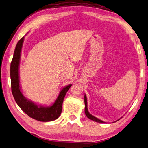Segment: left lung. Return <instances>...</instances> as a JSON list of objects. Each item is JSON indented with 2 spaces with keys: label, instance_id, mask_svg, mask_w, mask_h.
Masks as SVG:
<instances>
[{
  "label": "left lung",
  "instance_id": "1",
  "mask_svg": "<svg viewBox=\"0 0 148 148\" xmlns=\"http://www.w3.org/2000/svg\"><path fill=\"white\" fill-rule=\"evenodd\" d=\"M84 104H85V109H84V112H85V114L87 116L88 118L89 119H92V120L94 121H96V122H98V123H104V122L102 120H100L98 118H95V116H92L91 114H90L88 111V108H87V99H86V95H84Z\"/></svg>",
  "mask_w": 148,
  "mask_h": 148
}]
</instances>
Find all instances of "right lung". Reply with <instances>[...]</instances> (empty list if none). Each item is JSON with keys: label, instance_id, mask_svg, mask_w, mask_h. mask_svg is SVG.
Instances as JSON below:
<instances>
[{"label": "right lung", "instance_id": "right-lung-1", "mask_svg": "<svg viewBox=\"0 0 148 148\" xmlns=\"http://www.w3.org/2000/svg\"><path fill=\"white\" fill-rule=\"evenodd\" d=\"M23 40L24 37L18 42L14 49L13 58L11 63L10 75L12 95L18 106L30 118L40 121H53L57 119L61 114L63 101L66 93L70 88L72 84L65 86L60 91L58 98L51 106L43 107L37 106L25 98L21 92L19 81V65Z\"/></svg>", "mask_w": 148, "mask_h": 148}]
</instances>
